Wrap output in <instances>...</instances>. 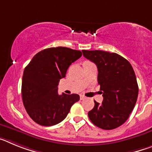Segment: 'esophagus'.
Masks as SVG:
<instances>
[{"label": "esophagus", "mask_w": 152, "mask_h": 152, "mask_svg": "<svg viewBox=\"0 0 152 152\" xmlns=\"http://www.w3.org/2000/svg\"><path fill=\"white\" fill-rule=\"evenodd\" d=\"M80 100H85V99H86V96H84V95H80Z\"/></svg>", "instance_id": "obj_1"}]
</instances>
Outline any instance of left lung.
<instances>
[{
	"instance_id": "obj_1",
	"label": "left lung",
	"mask_w": 152,
	"mask_h": 152,
	"mask_svg": "<svg viewBox=\"0 0 152 152\" xmlns=\"http://www.w3.org/2000/svg\"><path fill=\"white\" fill-rule=\"evenodd\" d=\"M82 52L97 67L98 84L103 96L101 104L94 100V107L88 112L89 119L103 129L117 128L127 120L138 98L139 87L133 68L116 53L101 50Z\"/></svg>"
}]
</instances>
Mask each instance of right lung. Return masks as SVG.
<instances>
[{
  "label": "right lung",
  "instance_id": "obj_1",
  "mask_svg": "<svg viewBox=\"0 0 152 152\" xmlns=\"http://www.w3.org/2000/svg\"><path fill=\"white\" fill-rule=\"evenodd\" d=\"M82 56L79 50L56 47L40 51L25 68L22 98L26 112L39 125L51 126L65 119L78 94L59 95L58 85L68 67Z\"/></svg>",
  "mask_w": 152,
  "mask_h": 152
}]
</instances>
